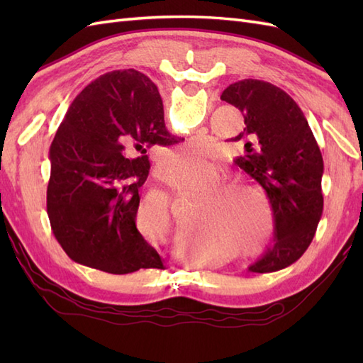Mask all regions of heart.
<instances>
[{"label":"heart","instance_id":"1","mask_svg":"<svg viewBox=\"0 0 363 363\" xmlns=\"http://www.w3.org/2000/svg\"><path fill=\"white\" fill-rule=\"evenodd\" d=\"M211 159V143L191 140L168 150L159 160L162 173L196 172ZM226 172L220 164H209L203 172L189 176H169L165 186L177 198L201 195L198 209V229H206L225 240H243L254 230L269 225L267 199L250 184L225 179ZM257 206L254 208L252 204Z\"/></svg>","mask_w":363,"mask_h":363}]
</instances>
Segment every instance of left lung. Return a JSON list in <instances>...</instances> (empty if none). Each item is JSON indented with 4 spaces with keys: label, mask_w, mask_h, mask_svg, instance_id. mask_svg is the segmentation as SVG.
<instances>
[{
    "label": "left lung",
    "mask_w": 363,
    "mask_h": 363,
    "mask_svg": "<svg viewBox=\"0 0 363 363\" xmlns=\"http://www.w3.org/2000/svg\"><path fill=\"white\" fill-rule=\"evenodd\" d=\"M221 99L243 113L246 154L237 167L264 191L274 223L273 246L251 265L252 273L289 267L309 248L323 213V157L303 111L273 84L243 79Z\"/></svg>",
    "instance_id": "1"
}]
</instances>
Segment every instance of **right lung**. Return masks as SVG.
Instances as JSON below:
<instances>
[{
	"label": "right lung",
	"instance_id": "add662e5",
	"mask_svg": "<svg viewBox=\"0 0 363 363\" xmlns=\"http://www.w3.org/2000/svg\"><path fill=\"white\" fill-rule=\"evenodd\" d=\"M173 143L156 84L134 68L99 76L73 99L51 145L46 190L52 234L68 257L111 274L164 267L135 215L146 151Z\"/></svg>",
	"mask_w": 363,
	"mask_h": 363
}]
</instances>
